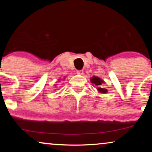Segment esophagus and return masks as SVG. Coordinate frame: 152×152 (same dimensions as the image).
<instances>
[{
	"mask_svg": "<svg viewBox=\"0 0 152 152\" xmlns=\"http://www.w3.org/2000/svg\"><path fill=\"white\" fill-rule=\"evenodd\" d=\"M76 73L79 75H83V70H78V71H76Z\"/></svg>",
	"mask_w": 152,
	"mask_h": 152,
	"instance_id": "34e87169",
	"label": "esophagus"
}]
</instances>
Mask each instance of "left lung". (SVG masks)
<instances>
[{"instance_id":"left-lung-1","label":"left lung","mask_w":152,"mask_h":152,"mask_svg":"<svg viewBox=\"0 0 152 152\" xmlns=\"http://www.w3.org/2000/svg\"><path fill=\"white\" fill-rule=\"evenodd\" d=\"M91 83H94L96 86H99V88H97V90L99 91L100 93H103V94H106L108 92V90L105 88H102V83H104V81H103L102 79H101L100 78L96 77V76H93L92 78H91Z\"/></svg>"}]
</instances>
